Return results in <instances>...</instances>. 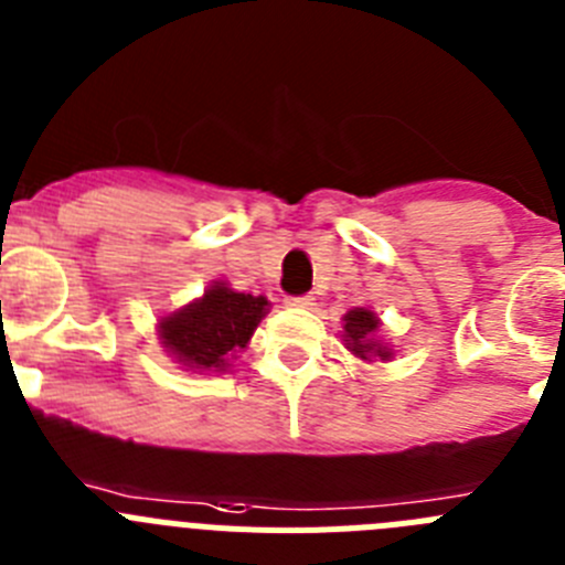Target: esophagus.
I'll list each match as a JSON object with an SVG mask.
<instances>
[{
	"label": "esophagus",
	"instance_id": "34e87169",
	"mask_svg": "<svg viewBox=\"0 0 565 565\" xmlns=\"http://www.w3.org/2000/svg\"><path fill=\"white\" fill-rule=\"evenodd\" d=\"M288 306L294 308H313L311 294H299V297H288Z\"/></svg>",
	"mask_w": 565,
	"mask_h": 565
}]
</instances>
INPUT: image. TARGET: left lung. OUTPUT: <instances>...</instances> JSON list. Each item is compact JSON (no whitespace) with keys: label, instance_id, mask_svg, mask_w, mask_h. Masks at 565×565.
<instances>
[{"label":"left lung","instance_id":"left-lung-1","mask_svg":"<svg viewBox=\"0 0 565 565\" xmlns=\"http://www.w3.org/2000/svg\"><path fill=\"white\" fill-rule=\"evenodd\" d=\"M379 328V317H373L371 311H364V308H356L344 317V342L351 348L356 356L371 359L373 353L382 359H391V351L384 348V344L373 342V333Z\"/></svg>","mask_w":565,"mask_h":565}]
</instances>
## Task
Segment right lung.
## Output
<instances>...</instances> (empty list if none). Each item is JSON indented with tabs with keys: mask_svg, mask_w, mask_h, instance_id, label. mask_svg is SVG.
Here are the masks:
<instances>
[{
	"mask_svg": "<svg viewBox=\"0 0 565 565\" xmlns=\"http://www.w3.org/2000/svg\"><path fill=\"white\" fill-rule=\"evenodd\" d=\"M266 311V297L237 294L214 282L203 299L163 319V348L186 367L223 371L226 359L246 348Z\"/></svg>",
	"mask_w": 565,
	"mask_h": 565,
	"instance_id": "obj_1",
	"label": "right lung"
}]
</instances>
